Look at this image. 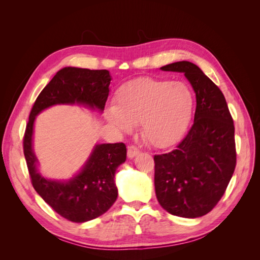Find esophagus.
Instances as JSON below:
<instances>
[{
	"instance_id": "34e87169",
	"label": "esophagus",
	"mask_w": 260,
	"mask_h": 260,
	"mask_svg": "<svg viewBox=\"0 0 260 260\" xmlns=\"http://www.w3.org/2000/svg\"><path fill=\"white\" fill-rule=\"evenodd\" d=\"M140 153V149L136 145H130L128 147V157L129 158H133V157L137 156Z\"/></svg>"
}]
</instances>
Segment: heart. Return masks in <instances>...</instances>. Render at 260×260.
<instances>
[{
  "label": "heart",
  "mask_w": 260,
  "mask_h": 260,
  "mask_svg": "<svg viewBox=\"0 0 260 260\" xmlns=\"http://www.w3.org/2000/svg\"><path fill=\"white\" fill-rule=\"evenodd\" d=\"M194 93L185 82L144 77L122 84L107 120L121 132L140 123L141 136L154 146H167L183 135L191 120Z\"/></svg>",
  "instance_id": "b5f03b06"
}]
</instances>
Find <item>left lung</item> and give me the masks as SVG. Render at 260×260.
Masks as SVG:
<instances>
[{
  "mask_svg": "<svg viewBox=\"0 0 260 260\" xmlns=\"http://www.w3.org/2000/svg\"><path fill=\"white\" fill-rule=\"evenodd\" d=\"M160 69L184 74L196 94V109L176 148L154 156L156 198L171 215L202 217L222 198L237 165L233 119L221 90L193 62Z\"/></svg>",
  "mask_w": 260,
  "mask_h": 260,
  "instance_id": "left-lung-1",
  "label": "left lung"
}]
</instances>
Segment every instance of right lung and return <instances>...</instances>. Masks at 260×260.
I'll return each mask as SVG.
<instances>
[{
	"mask_svg": "<svg viewBox=\"0 0 260 260\" xmlns=\"http://www.w3.org/2000/svg\"><path fill=\"white\" fill-rule=\"evenodd\" d=\"M111 80L106 69H60L37 98L23 136V154L32 186L58 215L73 222L95 219L113 206L118 195L115 172L125 161L127 148L123 143L99 144L76 177L66 182L49 180L37 170L38 159L32 149L34 122L39 113L56 104L79 103L103 111Z\"/></svg>",
	"mask_w": 260,
	"mask_h": 260,
	"instance_id": "1",
	"label": "right lung"
}]
</instances>
